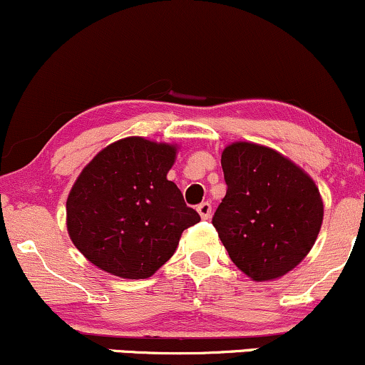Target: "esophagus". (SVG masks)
Listing matches in <instances>:
<instances>
[{
    "label": "esophagus",
    "instance_id": "esophagus-1",
    "mask_svg": "<svg viewBox=\"0 0 365 365\" xmlns=\"http://www.w3.org/2000/svg\"><path fill=\"white\" fill-rule=\"evenodd\" d=\"M197 212L202 219H209L210 214H212V205L209 202H202V204L197 207Z\"/></svg>",
    "mask_w": 365,
    "mask_h": 365
}]
</instances>
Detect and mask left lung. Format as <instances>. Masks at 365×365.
I'll use <instances>...</instances> for the list:
<instances>
[{
    "mask_svg": "<svg viewBox=\"0 0 365 365\" xmlns=\"http://www.w3.org/2000/svg\"><path fill=\"white\" fill-rule=\"evenodd\" d=\"M227 192L212 217L238 269L269 282L296 269L323 225L314 180L275 149L236 140L221 153Z\"/></svg>",
    "mask_w": 365,
    "mask_h": 365,
    "instance_id": "left-lung-1",
    "label": "left lung"
}]
</instances>
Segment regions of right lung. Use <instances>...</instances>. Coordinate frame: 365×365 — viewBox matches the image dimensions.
I'll return each mask as SVG.
<instances>
[{"label": "right lung", "mask_w": 365, "mask_h": 365, "mask_svg": "<svg viewBox=\"0 0 365 365\" xmlns=\"http://www.w3.org/2000/svg\"><path fill=\"white\" fill-rule=\"evenodd\" d=\"M178 146L130 135L81 170L66 200V226L88 262L122 279H148L170 260L200 216L166 178Z\"/></svg>", "instance_id": "obj_1"}]
</instances>
